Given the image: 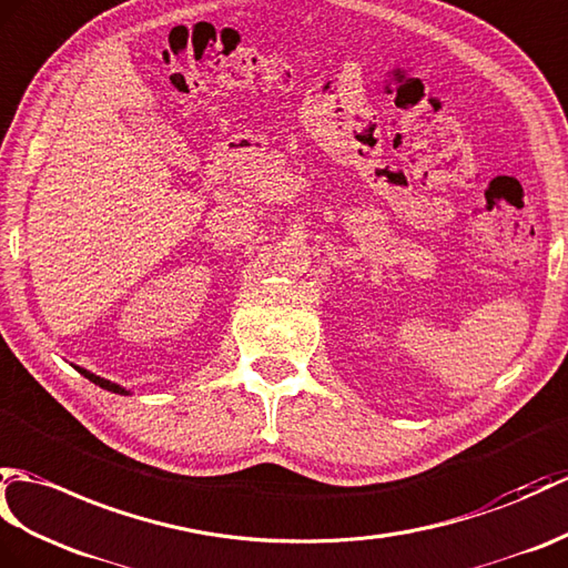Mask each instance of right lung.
<instances>
[{
  "mask_svg": "<svg viewBox=\"0 0 568 568\" xmlns=\"http://www.w3.org/2000/svg\"><path fill=\"white\" fill-rule=\"evenodd\" d=\"M79 371V367H77ZM82 373L87 379H91L94 382V385H99V387H103V389H109V392H115V394H128L123 387H118V385H113V382H109V379H101V377H97V375H91V373H87V371H79Z\"/></svg>",
  "mask_w": 568,
  "mask_h": 568,
  "instance_id": "obj_1",
  "label": "right lung"
}]
</instances>
